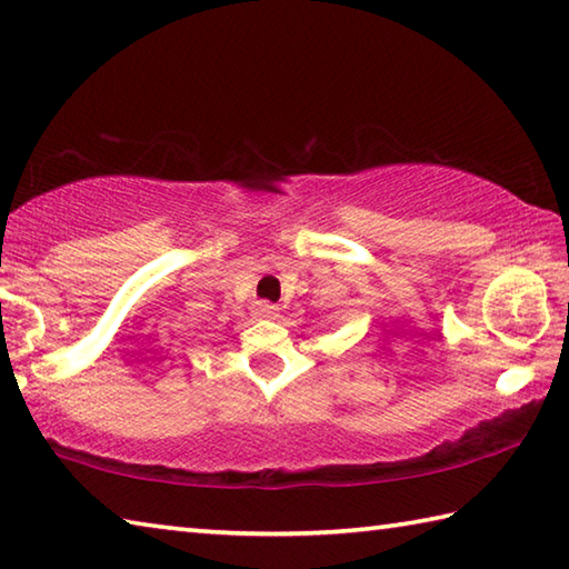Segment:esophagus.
I'll return each instance as SVG.
<instances>
[{"instance_id":"1","label":"esophagus","mask_w":569,"mask_h":569,"mask_svg":"<svg viewBox=\"0 0 569 569\" xmlns=\"http://www.w3.org/2000/svg\"><path fill=\"white\" fill-rule=\"evenodd\" d=\"M253 316H256V318L271 320V318L278 316V308H276L273 303H266V300H263V303H256V306H253Z\"/></svg>"}]
</instances>
